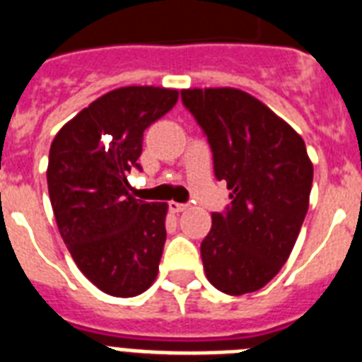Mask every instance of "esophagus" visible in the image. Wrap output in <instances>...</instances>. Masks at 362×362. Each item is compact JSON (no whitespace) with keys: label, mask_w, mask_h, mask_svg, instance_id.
<instances>
[{"label":"esophagus","mask_w":362,"mask_h":362,"mask_svg":"<svg viewBox=\"0 0 362 362\" xmlns=\"http://www.w3.org/2000/svg\"><path fill=\"white\" fill-rule=\"evenodd\" d=\"M169 210H171L173 214H180V211L187 210V204H182V202L171 201V202H169Z\"/></svg>","instance_id":"obj_1"}]
</instances>
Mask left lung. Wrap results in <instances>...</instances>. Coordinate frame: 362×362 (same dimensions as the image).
Here are the masks:
<instances>
[{"label": "left lung", "instance_id": "1", "mask_svg": "<svg viewBox=\"0 0 362 362\" xmlns=\"http://www.w3.org/2000/svg\"><path fill=\"white\" fill-rule=\"evenodd\" d=\"M208 135L214 171L230 189L201 243L206 279L228 296L257 292L290 257L308 210L313 161L303 137L264 102L234 87L182 89Z\"/></svg>", "mask_w": 362, "mask_h": 362}]
</instances>
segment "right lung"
Returning <instances> with one entry per match:
<instances>
[{
    "instance_id": "add662e5",
    "label": "right lung",
    "mask_w": 362,
    "mask_h": 362,
    "mask_svg": "<svg viewBox=\"0 0 362 362\" xmlns=\"http://www.w3.org/2000/svg\"><path fill=\"white\" fill-rule=\"evenodd\" d=\"M178 90L128 85L105 93L57 132L49 146L48 191L61 238L90 283L115 298L152 286L165 245L167 202L130 195L143 132Z\"/></svg>"
}]
</instances>
